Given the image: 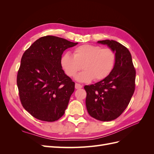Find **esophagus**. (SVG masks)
I'll return each instance as SVG.
<instances>
[{
	"mask_svg": "<svg viewBox=\"0 0 154 154\" xmlns=\"http://www.w3.org/2000/svg\"><path fill=\"white\" fill-rule=\"evenodd\" d=\"M82 85H80V84H79V83H75V88H76V89H79V88H82Z\"/></svg>",
	"mask_w": 154,
	"mask_h": 154,
	"instance_id": "1",
	"label": "esophagus"
}]
</instances>
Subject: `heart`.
<instances>
[{
    "label": "heart",
    "mask_w": 154,
    "mask_h": 154,
    "mask_svg": "<svg viewBox=\"0 0 154 154\" xmlns=\"http://www.w3.org/2000/svg\"><path fill=\"white\" fill-rule=\"evenodd\" d=\"M116 55L109 48L84 44L74 49L73 56L64 54L60 60L62 67L69 77H74L82 69L83 71L76 77L80 82L100 81L108 76L115 66Z\"/></svg>",
    "instance_id": "heart-1"
}]
</instances>
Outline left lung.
I'll return each mask as SVG.
<instances>
[{"instance_id":"8db88e82","label":"left lung","mask_w":154,"mask_h":154,"mask_svg":"<svg viewBox=\"0 0 154 154\" xmlns=\"http://www.w3.org/2000/svg\"><path fill=\"white\" fill-rule=\"evenodd\" d=\"M115 52L112 71L106 78L95 84L85 85L88 113L101 122L118 118L128 105L135 91L136 69L128 49L115 40H100Z\"/></svg>"}]
</instances>
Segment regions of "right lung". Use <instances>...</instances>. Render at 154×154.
<instances>
[{"mask_svg":"<svg viewBox=\"0 0 154 154\" xmlns=\"http://www.w3.org/2000/svg\"><path fill=\"white\" fill-rule=\"evenodd\" d=\"M78 43L54 36L36 40L21 58L17 83L23 107L34 118L53 122L64 114L75 83L65 74L63 51Z\"/></svg>","mask_w":154,"mask_h":154,"instance_id":"obj_1","label":"right lung"}]
</instances>
